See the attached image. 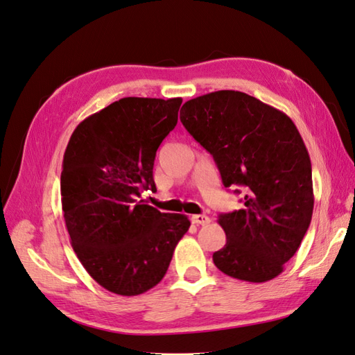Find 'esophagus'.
I'll list each match as a JSON object with an SVG mask.
<instances>
[{
	"label": "esophagus",
	"instance_id": "esophagus-1",
	"mask_svg": "<svg viewBox=\"0 0 355 355\" xmlns=\"http://www.w3.org/2000/svg\"><path fill=\"white\" fill-rule=\"evenodd\" d=\"M191 221L194 224H197V226H205V224L209 223V217H207V215H205V214H198V215H193Z\"/></svg>",
	"mask_w": 355,
	"mask_h": 355
}]
</instances>
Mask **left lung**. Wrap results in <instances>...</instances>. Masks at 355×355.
Masks as SVG:
<instances>
[{
    "label": "left lung",
    "mask_w": 355,
    "mask_h": 355,
    "mask_svg": "<svg viewBox=\"0 0 355 355\" xmlns=\"http://www.w3.org/2000/svg\"><path fill=\"white\" fill-rule=\"evenodd\" d=\"M180 122L212 155L223 185L243 188V209L218 217L226 245L214 253L215 266L252 283L277 277L297 253L315 203L312 164L297 126L283 111L235 90L185 102Z\"/></svg>",
    "instance_id": "left-lung-1"
}]
</instances>
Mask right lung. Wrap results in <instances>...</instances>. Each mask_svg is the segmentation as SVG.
<instances>
[{
  "label": "right lung",
  "mask_w": 355,
  "mask_h": 355,
  "mask_svg": "<svg viewBox=\"0 0 355 355\" xmlns=\"http://www.w3.org/2000/svg\"><path fill=\"white\" fill-rule=\"evenodd\" d=\"M180 103L119 99L84 119L67 143L60 187L71 244L92 279L117 295L157 286L189 227L187 215L137 200L155 189V157Z\"/></svg>",
  "instance_id": "obj_1"
}]
</instances>
